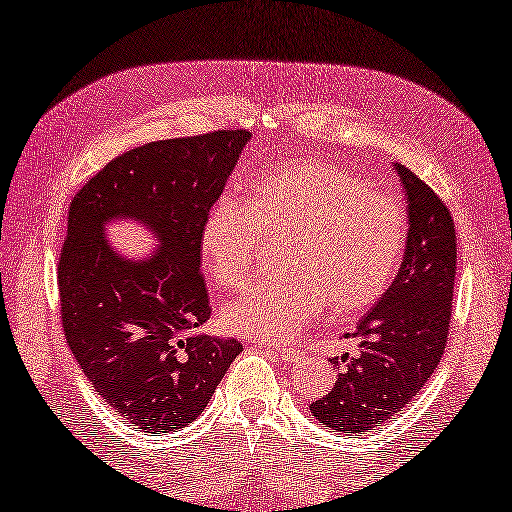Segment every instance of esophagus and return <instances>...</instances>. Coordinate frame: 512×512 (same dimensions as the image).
<instances>
[{
    "instance_id": "obj_1",
    "label": "esophagus",
    "mask_w": 512,
    "mask_h": 512,
    "mask_svg": "<svg viewBox=\"0 0 512 512\" xmlns=\"http://www.w3.org/2000/svg\"><path fill=\"white\" fill-rule=\"evenodd\" d=\"M267 351H270L276 360H281V362H288V364H292V362H297L299 357H301V353L297 351V348H281V346H267Z\"/></svg>"
}]
</instances>
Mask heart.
<instances>
[{"instance_id": "b5f03b06", "label": "heart", "mask_w": 512, "mask_h": 512, "mask_svg": "<svg viewBox=\"0 0 512 512\" xmlns=\"http://www.w3.org/2000/svg\"><path fill=\"white\" fill-rule=\"evenodd\" d=\"M265 236H288V270L222 310V326L254 342H283L328 303L337 315L371 308L398 274L407 218L396 197L344 166L321 159L283 161L247 186L245 204L220 197L200 227L206 276L240 288L256 270Z\"/></svg>"}]
</instances>
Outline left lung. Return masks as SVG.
Listing matches in <instances>:
<instances>
[{"mask_svg":"<svg viewBox=\"0 0 512 512\" xmlns=\"http://www.w3.org/2000/svg\"><path fill=\"white\" fill-rule=\"evenodd\" d=\"M407 197V247L378 306L357 321L355 355L333 357L337 380L310 405L342 434H362L398 416L441 362L456 276L454 220L423 179L393 164ZM348 337V335H346Z\"/></svg>","mask_w":512,"mask_h":512,"instance_id":"8db88e82","label":"left lung"}]
</instances>
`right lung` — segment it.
<instances>
[{"mask_svg":"<svg viewBox=\"0 0 512 512\" xmlns=\"http://www.w3.org/2000/svg\"><path fill=\"white\" fill-rule=\"evenodd\" d=\"M247 130L152 141L110 161L69 206L58 265L62 328L87 380L141 432H175L202 414L236 339L197 333L211 317L200 227L224 191ZM141 221L158 240L143 259L116 252L110 221Z\"/></svg>","mask_w":512,"mask_h":512,"instance_id":"obj_1","label":"right lung"}]
</instances>
